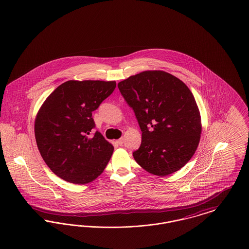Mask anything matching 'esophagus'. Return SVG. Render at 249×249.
<instances>
[{"label": "esophagus", "mask_w": 249, "mask_h": 249, "mask_svg": "<svg viewBox=\"0 0 249 249\" xmlns=\"http://www.w3.org/2000/svg\"><path fill=\"white\" fill-rule=\"evenodd\" d=\"M117 143L118 145H122L123 143H124V139L123 138H120V139H118L117 140Z\"/></svg>", "instance_id": "obj_1"}]
</instances>
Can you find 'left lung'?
<instances>
[{
	"instance_id": "obj_1",
	"label": "left lung",
	"mask_w": 249,
	"mask_h": 249,
	"mask_svg": "<svg viewBox=\"0 0 249 249\" xmlns=\"http://www.w3.org/2000/svg\"><path fill=\"white\" fill-rule=\"evenodd\" d=\"M132 107L142 132L140 147L132 155L153 175H170L183 167L200 140L201 118L187 86L161 71H146L117 85Z\"/></svg>"
}]
</instances>
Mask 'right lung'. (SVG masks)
I'll return each mask as SVG.
<instances>
[{"label":"right lung","instance_id":"right-lung-1","mask_svg":"<svg viewBox=\"0 0 249 249\" xmlns=\"http://www.w3.org/2000/svg\"><path fill=\"white\" fill-rule=\"evenodd\" d=\"M116 82L68 81L46 99L35 121L38 150L50 169L64 180L86 184L101 175L114 146L95 127L92 112L116 88Z\"/></svg>","mask_w":249,"mask_h":249}]
</instances>
